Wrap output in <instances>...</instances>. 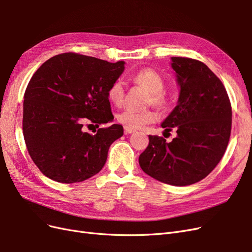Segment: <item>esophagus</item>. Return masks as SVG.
<instances>
[{
    "label": "esophagus",
    "instance_id": "esophagus-1",
    "mask_svg": "<svg viewBox=\"0 0 252 252\" xmlns=\"http://www.w3.org/2000/svg\"><path fill=\"white\" fill-rule=\"evenodd\" d=\"M136 130L135 129H133V128H129V127H124V132L126 133V134H130V133H133V132H135Z\"/></svg>",
    "mask_w": 252,
    "mask_h": 252
}]
</instances>
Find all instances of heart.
Wrapping results in <instances>:
<instances>
[{
    "label": "heart",
    "instance_id": "heart-1",
    "mask_svg": "<svg viewBox=\"0 0 252 252\" xmlns=\"http://www.w3.org/2000/svg\"><path fill=\"white\" fill-rule=\"evenodd\" d=\"M133 82L146 88L151 94L152 103L158 106H163L166 102L165 96L162 94L165 88V81L162 75L151 68L136 72L132 77ZM124 97V84L122 80L114 81L108 89V98L114 105H120L123 102ZM118 121L121 124L129 128H141L144 125L154 122L156 119L155 113L152 111L138 112L131 109H124L121 111L118 117Z\"/></svg>",
    "mask_w": 252,
    "mask_h": 252
}]
</instances>
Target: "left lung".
Here are the masks:
<instances>
[{
	"instance_id": "8db88e82",
	"label": "left lung",
	"mask_w": 252,
	"mask_h": 252,
	"mask_svg": "<svg viewBox=\"0 0 252 252\" xmlns=\"http://www.w3.org/2000/svg\"><path fill=\"white\" fill-rule=\"evenodd\" d=\"M180 87L177 106L161 126L177 129L167 143L149 135L142 152V170L159 182L187 186L203 180L223 158L230 138L231 105L223 83L204 63L189 58H171Z\"/></svg>"
}]
</instances>
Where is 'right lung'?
<instances>
[{"instance_id":"1","label":"right lung","mask_w":252,"mask_h":252,"mask_svg":"<svg viewBox=\"0 0 252 252\" xmlns=\"http://www.w3.org/2000/svg\"><path fill=\"white\" fill-rule=\"evenodd\" d=\"M125 62L68 52L47 60L28 83L23 104V134L41 172L65 184L85 181L104 167L110 145L124 133L112 124L108 89Z\"/></svg>"}]
</instances>
